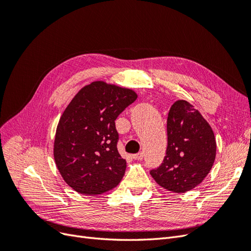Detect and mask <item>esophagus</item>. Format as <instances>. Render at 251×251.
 I'll return each mask as SVG.
<instances>
[{"instance_id": "esophagus-1", "label": "esophagus", "mask_w": 251, "mask_h": 251, "mask_svg": "<svg viewBox=\"0 0 251 251\" xmlns=\"http://www.w3.org/2000/svg\"><path fill=\"white\" fill-rule=\"evenodd\" d=\"M133 158L137 159V160H141V159L143 158V153H142V151H139V153H137V154H134Z\"/></svg>"}]
</instances>
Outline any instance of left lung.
I'll list each match as a JSON object with an SVG mask.
<instances>
[{
  "instance_id": "1",
  "label": "left lung",
  "mask_w": 251,
  "mask_h": 251,
  "mask_svg": "<svg viewBox=\"0 0 251 251\" xmlns=\"http://www.w3.org/2000/svg\"><path fill=\"white\" fill-rule=\"evenodd\" d=\"M168 148L162 163L151 170L157 183L174 193L199 185L215 162L214 132L198 110L186 100H177L169 112Z\"/></svg>"
}]
</instances>
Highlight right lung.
Masks as SVG:
<instances>
[{"label":"right lung","mask_w":251,"mask_h":251,"mask_svg":"<svg viewBox=\"0 0 251 251\" xmlns=\"http://www.w3.org/2000/svg\"><path fill=\"white\" fill-rule=\"evenodd\" d=\"M137 95L94 81L75 95L59 119L54 140L57 169L74 191L100 195L118 185L126 162L117 150L115 120Z\"/></svg>","instance_id":"1"}]
</instances>
